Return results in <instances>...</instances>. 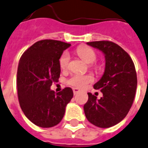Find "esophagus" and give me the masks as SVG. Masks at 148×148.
Segmentation results:
<instances>
[{"mask_svg": "<svg viewBox=\"0 0 148 148\" xmlns=\"http://www.w3.org/2000/svg\"><path fill=\"white\" fill-rule=\"evenodd\" d=\"M73 93H74L75 95L77 94L78 92H80V90L79 89H78V88H73Z\"/></svg>", "mask_w": 148, "mask_h": 148, "instance_id": "1", "label": "esophagus"}]
</instances>
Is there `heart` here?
<instances>
[{"label": "heart", "mask_w": 148, "mask_h": 148, "mask_svg": "<svg viewBox=\"0 0 148 148\" xmlns=\"http://www.w3.org/2000/svg\"><path fill=\"white\" fill-rule=\"evenodd\" d=\"M76 53L80 58H82L86 63H93L97 59V55L92 49L89 47L80 46L76 49ZM70 61V57L67 52L62 55L59 59V66L62 70H66L69 68ZM93 81V77L90 75H82V74H74L69 78L68 83L72 86L76 88H85L87 85Z\"/></svg>", "instance_id": "obj_1"}]
</instances>
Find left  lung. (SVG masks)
Instances as JSON below:
<instances>
[{
	"instance_id": "left-lung-1",
	"label": "left lung",
	"mask_w": 148,
	"mask_h": 148,
	"mask_svg": "<svg viewBox=\"0 0 148 148\" xmlns=\"http://www.w3.org/2000/svg\"><path fill=\"white\" fill-rule=\"evenodd\" d=\"M101 51L105 57V70L93 86L103 92L99 99L88 92L83 106L87 120L98 127L108 128L120 123L130 110L134 99L137 79L134 64L121 46L112 42H87Z\"/></svg>"
}]
</instances>
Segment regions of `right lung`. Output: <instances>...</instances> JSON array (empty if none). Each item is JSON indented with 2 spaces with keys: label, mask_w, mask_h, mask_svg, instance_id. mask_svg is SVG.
Segmentation results:
<instances>
[{
  "label": "right lung",
  "mask_w": 148,
  "mask_h": 148,
  "mask_svg": "<svg viewBox=\"0 0 148 148\" xmlns=\"http://www.w3.org/2000/svg\"><path fill=\"white\" fill-rule=\"evenodd\" d=\"M70 45L56 40H42L20 58L17 72L18 100L26 117L38 127H51L60 123L73 97L69 87L57 93L50 89L60 76L59 58Z\"/></svg>",
  "instance_id": "right-lung-1"
}]
</instances>
